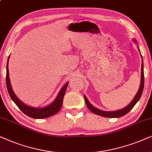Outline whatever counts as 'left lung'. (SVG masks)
<instances>
[{
    "label": "left lung",
    "instance_id": "obj_1",
    "mask_svg": "<svg viewBox=\"0 0 152 152\" xmlns=\"http://www.w3.org/2000/svg\"><path fill=\"white\" fill-rule=\"evenodd\" d=\"M133 42L137 44V41L135 39H133ZM137 48H138V50L140 51V49L138 48V46H137ZM142 57V56H141ZM144 80H145V77H144V65H143V60H142V64H141V81H140V85L139 90L137 91V94H135L134 98L133 99V100L131 101L130 104H129L128 106H126L125 108L120 109V110H117L115 111H104L102 110H99V109L95 108L94 106H93L92 104H90V102H89L88 99L86 95H84V99L85 102H86V104L89 108V110L92 111V113H94V114L100 115V116L105 117H110V118H116V117H120L124 116V115H126L128 113L129 111H130L131 109H132L136 103L138 102L140 98L141 95L142 94L143 89H144Z\"/></svg>",
    "mask_w": 152,
    "mask_h": 152
}]
</instances>
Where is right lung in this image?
Returning <instances> with one entry per match:
<instances>
[{
    "label": "right lung",
    "mask_w": 152,
    "mask_h": 152,
    "mask_svg": "<svg viewBox=\"0 0 152 152\" xmlns=\"http://www.w3.org/2000/svg\"><path fill=\"white\" fill-rule=\"evenodd\" d=\"M10 56L8 57L7 62V71H6V86H7V91L9 92V94L11 99H12L15 104L19 107V108L23 112L24 114L28 115V117H32L34 119H44L46 117H50L52 115H56L58 111L60 110L62 106V102H63V98L65 94L66 88H67L69 82L64 85L61 88V90L58 93L57 97L56 99L51 104H50L48 106L43 108H35L28 106L25 104H23L18 97L16 96V94L14 92V91L12 88L11 83H10V80L9 77V69H8V62H9Z\"/></svg>",
    "instance_id": "obj_1"
}]
</instances>
